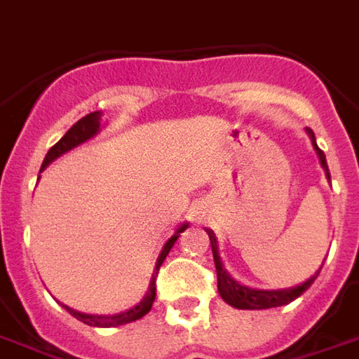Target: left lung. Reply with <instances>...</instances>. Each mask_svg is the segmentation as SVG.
I'll return each instance as SVG.
<instances>
[{"mask_svg": "<svg viewBox=\"0 0 359 359\" xmlns=\"http://www.w3.org/2000/svg\"><path fill=\"white\" fill-rule=\"evenodd\" d=\"M306 133H309V137H311V143H313L314 151H316V155H318V161H320V167L326 172V179L330 180V172H328V165H326V157H324V153L318 149L316 145V137H314V131L313 129H304ZM208 231V238H210V245H212V255H214V263H216V273H218V292H220V297L224 301L228 302L230 306L233 309H241V311H262V309H275V306H283V304H289L294 299H299L302 292L306 291L311 285L314 283V279L318 277V273L320 269L311 275L309 279L301 285H297V287H291V289H251L248 285H241L238 283L233 277H231L230 273L226 271V267L222 265L220 259V251H218V241H216V236H214V231Z\"/></svg>", "mask_w": 359, "mask_h": 359, "instance_id": "1", "label": "left lung"}]
</instances>
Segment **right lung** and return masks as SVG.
Wrapping results in <instances>:
<instances>
[{"label":"right lung","mask_w":359,"mask_h":359,"mask_svg":"<svg viewBox=\"0 0 359 359\" xmlns=\"http://www.w3.org/2000/svg\"><path fill=\"white\" fill-rule=\"evenodd\" d=\"M100 129H102V111H92V114H88V116H84L82 119H78L76 123L60 137V141H58L57 145H53V147L48 149L45 161H43V165H41V170H45L53 161L58 159L60 155L68 153L70 149L86 143L88 139L96 137L97 133H100ZM187 228H189V222H184L182 226H179V230L175 231L169 240H167L165 248L161 250V255L157 257V263H155V271H153V279L149 283V291L145 292V297H143L135 306H131L128 311H123V313L118 314H86L80 313V311H74V309H70L67 304H62V306H65L74 318H78L80 323L88 324V326H97V328H114V326H123V324L139 320L141 316H145V314L151 311L153 301H155V291H157V287H155V273H159V267L163 265V262H165V257L169 255L170 248L175 245V241L179 240V236L187 230Z\"/></svg>","instance_id":"obj_1"}]
</instances>
